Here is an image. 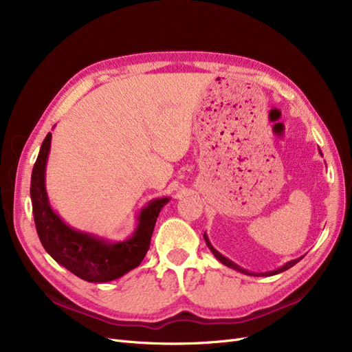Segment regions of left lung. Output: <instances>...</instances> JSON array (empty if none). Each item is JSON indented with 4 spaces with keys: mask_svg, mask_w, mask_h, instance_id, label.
I'll use <instances>...</instances> for the list:
<instances>
[{
    "mask_svg": "<svg viewBox=\"0 0 352 352\" xmlns=\"http://www.w3.org/2000/svg\"><path fill=\"white\" fill-rule=\"evenodd\" d=\"M320 155H322V152H320ZM204 241H206V243H207V246H209V250L213 252V255L219 259L220 263H222L223 265H226V267H229V268H233V270H236V271H239V272H243V274H246V276H254V277H268V276H276V274H280V272H283V271H285V270H289V268H292L293 265H296L298 261H300V259L303 258V256H300V258H297V259H293V261H290V263H285L283 267H280V268H277V270H274V271H268V272H251V271H246V270H243V268H241L239 265H236L235 263H232L230 259H228L226 256H223L222 254L220 252H217L214 248H213V245L210 243V241H209V238H207V235L204 233Z\"/></svg>",
    "mask_w": 352,
    "mask_h": 352,
    "instance_id": "1",
    "label": "left lung"
}]
</instances>
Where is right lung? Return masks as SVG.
I'll return each instance as SVG.
<instances>
[{"label": "right lung", "mask_w": 352, "mask_h": 352, "mask_svg": "<svg viewBox=\"0 0 352 352\" xmlns=\"http://www.w3.org/2000/svg\"><path fill=\"white\" fill-rule=\"evenodd\" d=\"M52 133L45 138L32 173L30 197L38 239L46 252L72 274L89 283H107L136 268L145 258L151 236L168 197L152 200L138 216L132 236L122 242H109L89 233L69 228L52 210L45 187V169Z\"/></svg>", "instance_id": "right-lung-1"}]
</instances>
